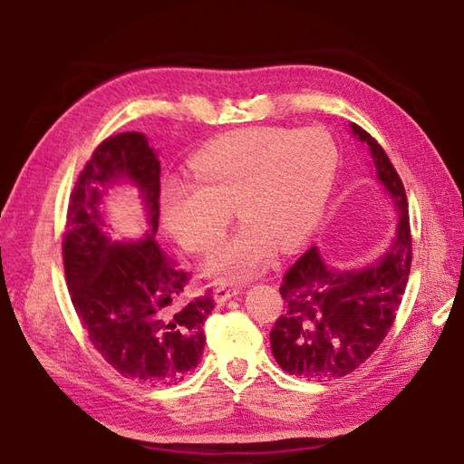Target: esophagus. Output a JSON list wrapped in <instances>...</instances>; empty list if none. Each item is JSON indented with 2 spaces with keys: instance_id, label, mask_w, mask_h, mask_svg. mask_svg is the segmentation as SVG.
I'll use <instances>...</instances> for the list:
<instances>
[{
  "instance_id": "1",
  "label": "esophagus",
  "mask_w": 464,
  "mask_h": 464,
  "mask_svg": "<svg viewBox=\"0 0 464 464\" xmlns=\"http://www.w3.org/2000/svg\"><path fill=\"white\" fill-rule=\"evenodd\" d=\"M240 289L238 287H228V285H218L214 289V301L217 303H226L228 299H232L234 295H238Z\"/></svg>"
}]
</instances>
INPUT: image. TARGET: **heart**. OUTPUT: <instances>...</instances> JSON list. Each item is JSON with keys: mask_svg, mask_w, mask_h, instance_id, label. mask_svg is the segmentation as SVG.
Returning a JSON list of instances; mask_svg holds the SVG:
<instances>
[{"mask_svg": "<svg viewBox=\"0 0 464 464\" xmlns=\"http://www.w3.org/2000/svg\"><path fill=\"white\" fill-rule=\"evenodd\" d=\"M336 165V143L323 128L238 130L195 153V180H167L161 218L185 250L202 256L222 240L234 207L244 224L205 269L220 279H247L267 266L274 246L293 250L317 228Z\"/></svg>", "mask_w": 464, "mask_h": 464, "instance_id": "heart-1", "label": "heart"}]
</instances>
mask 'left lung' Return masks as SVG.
Here are the masks:
<instances>
[{"instance_id":"left-lung-1","label":"left lung","mask_w":464,"mask_h":464,"mask_svg":"<svg viewBox=\"0 0 464 464\" xmlns=\"http://www.w3.org/2000/svg\"><path fill=\"white\" fill-rule=\"evenodd\" d=\"M353 131L370 145L378 179L400 208L398 234L366 269H333L311 247L285 271L284 314L269 341L276 362L291 376L333 380L366 362L393 326L408 285L413 244L403 183L376 138L356 123Z\"/></svg>"}]
</instances>
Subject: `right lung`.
<instances>
[{"label":"right lung","instance_id":"right-lung-1","mask_svg":"<svg viewBox=\"0 0 464 464\" xmlns=\"http://www.w3.org/2000/svg\"><path fill=\"white\" fill-rule=\"evenodd\" d=\"M161 165L145 135H110L92 151L72 187L63 234V262L74 311L90 343L123 378L151 386L195 372L205 350L212 291L183 303L188 274L157 242ZM128 176L144 193L152 234L123 245L101 232L102 188Z\"/></svg>","mask_w":464,"mask_h":464}]
</instances>
